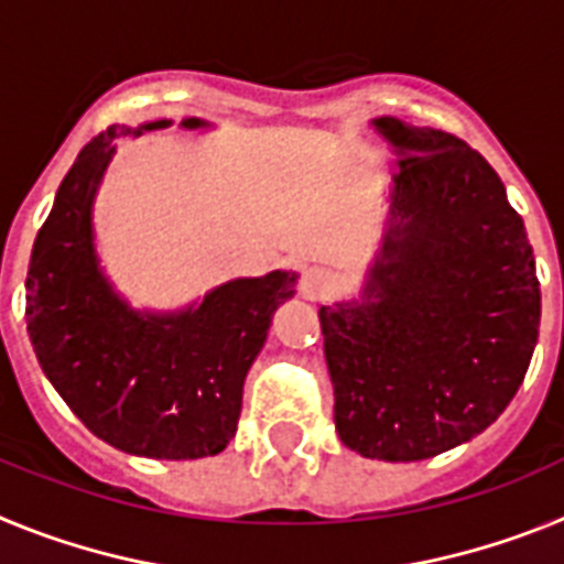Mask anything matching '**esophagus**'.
<instances>
[{
	"label": "esophagus",
	"instance_id": "34e87169",
	"mask_svg": "<svg viewBox=\"0 0 564 564\" xmlns=\"http://www.w3.org/2000/svg\"><path fill=\"white\" fill-rule=\"evenodd\" d=\"M330 291H333L330 273L318 271V268H311V271H305L302 273V279H299V293H302L305 299H311V302L325 299Z\"/></svg>",
	"mask_w": 564,
	"mask_h": 564
}]
</instances>
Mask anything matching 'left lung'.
Instances as JSON below:
<instances>
[{"label":"left lung","mask_w":564,"mask_h":564,"mask_svg":"<svg viewBox=\"0 0 564 564\" xmlns=\"http://www.w3.org/2000/svg\"><path fill=\"white\" fill-rule=\"evenodd\" d=\"M395 147L392 223L361 305H322L336 430L361 457L412 463L480 435L520 390L540 333L522 217L457 134L376 118Z\"/></svg>","instance_id":"obj_1"}]
</instances>
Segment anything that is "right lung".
Here are the masks:
<instances>
[{
	"label": "right lung",
	"instance_id": "obj_1",
	"mask_svg": "<svg viewBox=\"0 0 564 564\" xmlns=\"http://www.w3.org/2000/svg\"><path fill=\"white\" fill-rule=\"evenodd\" d=\"M169 123H112L82 149L33 242L24 316L44 376L93 435L129 455L197 460L231 443L242 383L296 276L234 279L172 316L134 313L115 296L93 248V197L115 138Z\"/></svg>",
	"mask_w": 564,
	"mask_h": 564
}]
</instances>
